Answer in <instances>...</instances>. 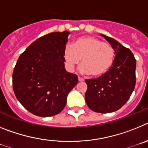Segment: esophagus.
<instances>
[{
  "label": "esophagus",
  "mask_w": 148,
  "mask_h": 148,
  "mask_svg": "<svg viewBox=\"0 0 148 148\" xmlns=\"http://www.w3.org/2000/svg\"><path fill=\"white\" fill-rule=\"evenodd\" d=\"M84 79L83 78H81V77H78V82H84Z\"/></svg>",
  "instance_id": "34e87169"
}]
</instances>
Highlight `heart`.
<instances>
[{"label": "heart", "mask_w": 148, "mask_h": 148, "mask_svg": "<svg viewBox=\"0 0 148 148\" xmlns=\"http://www.w3.org/2000/svg\"><path fill=\"white\" fill-rule=\"evenodd\" d=\"M115 56L113 46L92 36L78 38L71 47H66L64 51V58L69 70H73L82 58L81 71L95 77L108 72L113 66Z\"/></svg>", "instance_id": "obj_1"}]
</instances>
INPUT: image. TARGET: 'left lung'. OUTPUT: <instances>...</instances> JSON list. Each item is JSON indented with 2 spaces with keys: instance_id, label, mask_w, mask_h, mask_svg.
I'll use <instances>...</instances> for the list:
<instances>
[{
  "instance_id": "1",
  "label": "left lung",
  "mask_w": 148,
  "mask_h": 148,
  "mask_svg": "<svg viewBox=\"0 0 148 148\" xmlns=\"http://www.w3.org/2000/svg\"><path fill=\"white\" fill-rule=\"evenodd\" d=\"M101 35L114 48L115 60L105 74L86 79L85 101L94 112L108 113L119 110L130 99L136 85V60L128 48L112 38Z\"/></svg>"
}]
</instances>
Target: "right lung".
Listing matches in <instances>:
<instances>
[{"mask_svg": "<svg viewBox=\"0 0 148 148\" xmlns=\"http://www.w3.org/2000/svg\"><path fill=\"white\" fill-rule=\"evenodd\" d=\"M70 32L39 38L21 53L12 73L17 99L32 114L49 117L61 113L78 76L64 69V51Z\"/></svg>", "mask_w": 148, "mask_h": 148, "instance_id": "1", "label": "right lung"}]
</instances>
